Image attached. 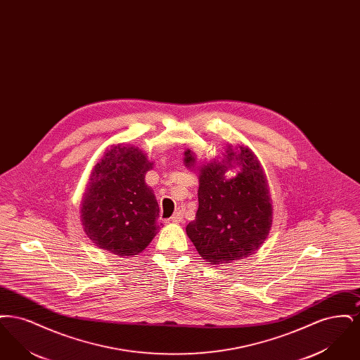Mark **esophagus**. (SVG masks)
I'll list each match as a JSON object with an SVG mask.
<instances>
[{
    "label": "esophagus",
    "instance_id": "34e87169",
    "mask_svg": "<svg viewBox=\"0 0 360 360\" xmlns=\"http://www.w3.org/2000/svg\"><path fill=\"white\" fill-rule=\"evenodd\" d=\"M182 220H184V214H182V212H181V210L175 212V213H174V216L170 219V221H172V223H181Z\"/></svg>",
    "mask_w": 360,
    "mask_h": 360
}]
</instances>
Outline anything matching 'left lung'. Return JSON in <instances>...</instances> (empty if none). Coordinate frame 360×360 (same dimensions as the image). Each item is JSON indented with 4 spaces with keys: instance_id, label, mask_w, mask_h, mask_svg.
Segmentation results:
<instances>
[{
    "instance_id": "left-lung-1",
    "label": "left lung",
    "mask_w": 360,
    "mask_h": 360,
    "mask_svg": "<svg viewBox=\"0 0 360 360\" xmlns=\"http://www.w3.org/2000/svg\"><path fill=\"white\" fill-rule=\"evenodd\" d=\"M184 162L198 172V210L186 226L198 254L213 266L254 255L273 225L269 182L257 155L244 144H226L220 158L201 166L191 150ZM235 165L240 172L226 179Z\"/></svg>"
}]
</instances>
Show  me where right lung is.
I'll use <instances>...</instances> for the list:
<instances>
[{
    "instance_id": "obj_1",
    "label": "right lung",
    "mask_w": 360,
    "mask_h": 360,
    "mask_svg": "<svg viewBox=\"0 0 360 360\" xmlns=\"http://www.w3.org/2000/svg\"><path fill=\"white\" fill-rule=\"evenodd\" d=\"M154 166L131 144H113L93 167L81 202V223L98 248L135 257L159 232V205L144 178Z\"/></svg>"
}]
</instances>
